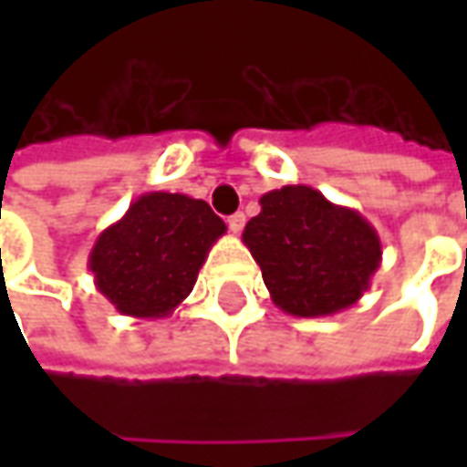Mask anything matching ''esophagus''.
I'll use <instances>...</instances> for the list:
<instances>
[{
    "label": "esophagus",
    "instance_id": "esophagus-1",
    "mask_svg": "<svg viewBox=\"0 0 467 467\" xmlns=\"http://www.w3.org/2000/svg\"><path fill=\"white\" fill-rule=\"evenodd\" d=\"M227 227H230V233L240 234L244 227V214L243 213H234L233 217H227Z\"/></svg>",
    "mask_w": 467,
    "mask_h": 467
}]
</instances>
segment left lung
Wrapping results in <instances>:
<instances>
[{
    "label": "left lung",
    "mask_w": 467,
    "mask_h": 467,
    "mask_svg": "<svg viewBox=\"0 0 467 467\" xmlns=\"http://www.w3.org/2000/svg\"><path fill=\"white\" fill-rule=\"evenodd\" d=\"M260 207L244 224L243 243L283 313L325 317L360 300L380 267L382 244L358 210L307 184L265 192Z\"/></svg>",
    "instance_id": "8db88e82"
}]
</instances>
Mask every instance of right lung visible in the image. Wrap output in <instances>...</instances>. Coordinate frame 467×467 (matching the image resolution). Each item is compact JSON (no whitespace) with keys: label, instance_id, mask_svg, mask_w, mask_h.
Masks as SVG:
<instances>
[{"label":"right lung","instance_id":"add662e5","mask_svg":"<svg viewBox=\"0 0 467 467\" xmlns=\"http://www.w3.org/2000/svg\"><path fill=\"white\" fill-rule=\"evenodd\" d=\"M227 233L204 200L144 192L92 244L87 267L117 313L160 320L192 293L213 244Z\"/></svg>","mask_w":467,"mask_h":467}]
</instances>
